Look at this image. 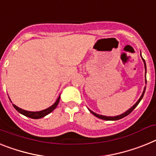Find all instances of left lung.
<instances>
[{"label":"left lung","mask_w":156,"mask_h":156,"mask_svg":"<svg viewBox=\"0 0 156 156\" xmlns=\"http://www.w3.org/2000/svg\"><path fill=\"white\" fill-rule=\"evenodd\" d=\"M142 59H143L144 63L145 70H146V64H145V61H144V58H142ZM145 81H146V82H147V80H145ZM145 89H146V87H144V89L143 94H142V95H141V96H140V98H139V100H138L137 102H136V104L134 105V106H133V107H131V108H130L129 110H128V111H126V113H124V114H121V115H119V116H116V117H106V116H102V115H98V114H95V113L92 112V111H91V110H90V112H91V114H92L93 115H94V116L97 117V118H100V119L106 120V121H116V120L122 119V118H125V117H126V116H127V115H129V114L130 113H131L132 111H133V110L134 109H135L136 107V106H137V105L139 104V102H140V100H141L142 98H143L144 94Z\"/></svg>","instance_id":"left-lung-1"}]
</instances>
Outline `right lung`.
<instances>
[{"instance_id":"add662e5","label":"right lung","mask_w":156,"mask_h":156,"mask_svg":"<svg viewBox=\"0 0 156 156\" xmlns=\"http://www.w3.org/2000/svg\"><path fill=\"white\" fill-rule=\"evenodd\" d=\"M59 101H60V96L58 97V98L57 99V101L55 102L53 106H51L49 108L46 109V110H42V111H38V112H30V111H27V110H22V109L19 108L18 106H16V105L12 104L13 106H14V108L18 111L19 113H20L22 114L23 115H24L26 117H28V118H34V119H38V118H42L43 117H45L46 115L49 114L50 113H51L54 109L58 106V103H59Z\"/></svg>"}]
</instances>
